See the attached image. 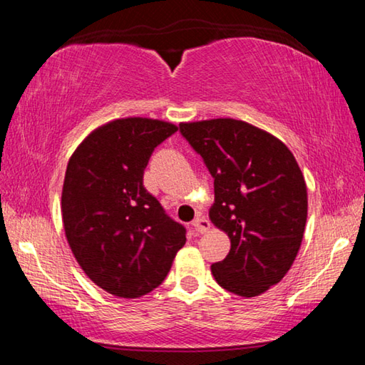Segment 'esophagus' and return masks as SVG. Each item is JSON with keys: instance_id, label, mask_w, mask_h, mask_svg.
<instances>
[{"instance_id": "esophagus-1", "label": "esophagus", "mask_w": 365, "mask_h": 365, "mask_svg": "<svg viewBox=\"0 0 365 365\" xmlns=\"http://www.w3.org/2000/svg\"><path fill=\"white\" fill-rule=\"evenodd\" d=\"M191 225H193V228L197 233H206L209 228H211V222H209L206 217H196Z\"/></svg>"}]
</instances>
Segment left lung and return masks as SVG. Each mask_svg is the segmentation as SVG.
Listing matches in <instances>:
<instances>
[{
    "label": "left lung",
    "instance_id": "1",
    "mask_svg": "<svg viewBox=\"0 0 365 365\" xmlns=\"http://www.w3.org/2000/svg\"><path fill=\"white\" fill-rule=\"evenodd\" d=\"M182 137L214 178L212 224L230 238L215 282L245 298L277 285L292 267L304 235L307 191L293 153L274 135L243 120L180 123Z\"/></svg>",
    "mask_w": 365,
    "mask_h": 365
}]
</instances>
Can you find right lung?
<instances>
[{
	"instance_id": "1",
	"label": "right lung",
	"mask_w": 365,
	"mask_h": 365,
	"mask_svg": "<svg viewBox=\"0 0 365 365\" xmlns=\"http://www.w3.org/2000/svg\"><path fill=\"white\" fill-rule=\"evenodd\" d=\"M178 128L128 117L91 132L72 154L63 187V222L80 267L98 287L140 298L168 277L187 228L143 185L154 148Z\"/></svg>"
}]
</instances>
